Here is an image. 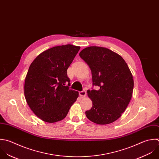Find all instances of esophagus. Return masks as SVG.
Returning <instances> with one entry per match:
<instances>
[{"label":"esophagus","mask_w":159,"mask_h":159,"mask_svg":"<svg viewBox=\"0 0 159 159\" xmlns=\"http://www.w3.org/2000/svg\"><path fill=\"white\" fill-rule=\"evenodd\" d=\"M86 91L85 90H82V91H80L79 92V95L81 97H84L86 96Z\"/></svg>","instance_id":"34e87169"}]
</instances>
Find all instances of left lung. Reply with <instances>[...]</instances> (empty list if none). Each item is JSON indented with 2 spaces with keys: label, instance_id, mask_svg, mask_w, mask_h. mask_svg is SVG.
<instances>
[{
  "label": "left lung",
  "instance_id": "1",
  "mask_svg": "<svg viewBox=\"0 0 159 159\" xmlns=\"http://www.w3.org/2000/svg\"><path fill=\"white\" fill-rule=\"evenodd\" d=\"M80 57L89 65L93 86L87 90L92 107L85 111L87 118L98 125L117 120L126 109L133 95L134 80L123 58L111 50L98 46L82 49Z\"/></svg>",
  "mask_w": 159,
  "mask_h": 159
}]
</instances>
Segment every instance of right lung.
<instances>
[{
    "label": "right lung",
    "mask_w": 159,
    "mask_h": 159,
    "mask_svg": "<svg viewBox=\"0 0 159 159\" xmlns=\"http://www.w3.org/2000/svg\"><path fill=\"white\" fill-rule=\"evenodd\" d=\"M80 47L66 44L51 48L38 55L31 64L24 86L30 109L48 123L63 120L79 97L69 89L67 70Z\"/></svg>",
    "instance_id": "1"
}]
</instances>
